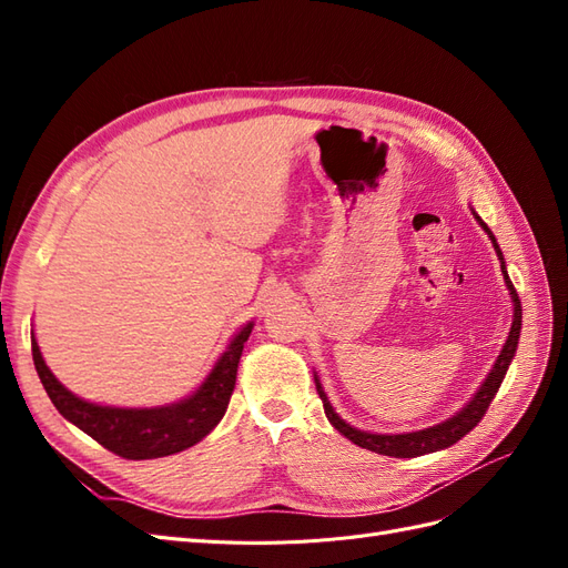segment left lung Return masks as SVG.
Instances as JSON below:
<instances>
[{"label": "left lung", "instance_id": "1", "mask_svg": "<svg viewBox=\"0 0 568 568\" xmlns=\"http://www.w3.org/2000/svg\"><path fill=\"white\" fill-rule=\"evenodd\" d=\"M474 217L478 220V225L486 230V234L490 236V242L495 246L497 257H500L503 277H505V284L509 288V296H511V303H514V320H511V329H509V336L505 341V346H503L500 355H497L490 374L486 376V382L480 384V388L476 390L474 398L467 405H464L457 412V415H453L450 419H445V422H440L436 426H428V428H422V432H412V434H390V436L388 434H369V432H359V428L346 424L334 412L329 398H326V393H324V388L320 384V376L315 374V386H317V393H320V398L324 403L326 419L332 422V426L336 428L338 434H343L348 440L359 445V448L372 450V453H379V455H388V457H419V455H426V453H436V450H443V448H450L453 443L462 440L480 419H484L488 405L493 403L497 388H500V384L505 379L507 367H509L511 357H514V353H517V346H519L521 301H519L517 288H514V284L509 280V274H507L505 257H503L500 246H497V239L493 236V232L488 230V225H486L484 220H480L476 213H474Z\"/></svg>", "mask_w": 568, "mask_h": 568}]
</instances>
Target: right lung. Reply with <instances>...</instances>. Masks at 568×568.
Here are the masks:
<instances>
[{
    "instance_id": "obj_1",
    "label": "right lung",
    "mask_w": 568,
    "mask_h": 568,
    "mask_svg": "<svg viewBox=\"0 0 568 568\" xmlns=\"http://www.w3.org/2000/svg\"><path fill=\"white\" fill-rule=\"evenodd\" d=\"M253 322L244 324L211 374L189 398L163 407H106L78 398L47 367L32 334V359L49 400L80 432L125 459H156L192 448L225 417L236 384V367Z\"/></svg>"
}]
</instances>
